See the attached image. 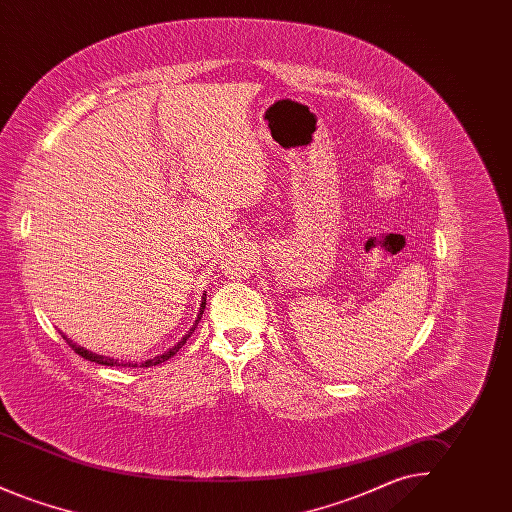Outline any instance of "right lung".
<instances>
[{
    "instance_id": "obj_1",
    "label": "right lung",
    "mask_w": 512,
    "mask_h": 512,
    "mask_svg": "<svg viewBox=\"0 0 512 512\" xmlns=\"http://www.w3.org/2000/svg\"><path fill=\"white\" fill-rule=\"evenodd\" d=\"M203 309H205V295H203V301H201V307H199V315H197V320H195L194 326H192V330L182 338V341H178L172 349H169L167 353H163V355H157V357H153V359H147V361H144L142 365L140 366H155L159 365V363H165V361H169L171 359L172 355L186 343V340L194 334L195 326H197V322L201 320V315H203ZM65 338V336H63ZM67 340V338H65ZM67 343L71 345L74 349V353H78L80 357H84V359H88V361H92V363H98V365H105V366H122L124 363H119V361H115V359H109V357H103V355H96V353H90V351H86L84 347H78V345H74L73 341L67 340ZM126 365L130 366H138V363H126Z\"/></svg>"
}]
</instances>
